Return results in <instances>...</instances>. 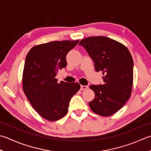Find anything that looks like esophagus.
<instances>
[{
	"mask_svg": "<svg viewBox=\"0 0 151 151\" xmlns=\"http://www.w3.org/2000/svg\"><path fill=\"white\" fill-rule=\"evenodd\" d=\"M88 88V86H83V85H81V90H87Z\"/></svg>",
	"mask_w": 151,
	"mask_h": 151,
	"instance_id": "34e87169",
	"label": "esophagus"
}]
</instances>
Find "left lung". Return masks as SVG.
I'll return each mask as SVG.
<instances>
[{
	"instance_id": "obj_1",
	"label": "left lung",
	"mask_w": 151,
	"mask_h": 151,
	"mask_svg": "<svg viewBox=\"0 0 151 151\" xmlns=\"http://www.w3.org/2000/svg\"><path fill=\"white\" fill-rule=\"evenodd\" d=\"M79 45L84 47L93 61L96 71L103 75V84L90 86L95 93L90 107L101 116H111L131 96L134 61L130 53L122 44L103 36L86 38Z\"/></svg>"
}]
</instances>
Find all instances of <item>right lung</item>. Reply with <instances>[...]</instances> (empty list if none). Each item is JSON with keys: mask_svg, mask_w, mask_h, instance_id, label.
I'll use <instances>...</instances> for the list:
<instances>
[{"mask_svg": "<svg viewBox=\"0 0 151 151\" xmlns=\"http://www.w3.org/2000/svg\"><path fill=\"white\" fill-rule=\"evenodd\" d=\"M79 40L54 41L35 46L26 56L23 90L32 107L44 119L60 120L66 115L72 97L81 85L58 83V70L67 66L66 56Z\"/></svg>", "mask_w": 151, "mask_h": 151, "instance_id": "1", "label": "right lung"}]
</instances>
